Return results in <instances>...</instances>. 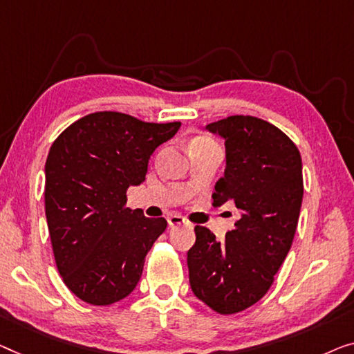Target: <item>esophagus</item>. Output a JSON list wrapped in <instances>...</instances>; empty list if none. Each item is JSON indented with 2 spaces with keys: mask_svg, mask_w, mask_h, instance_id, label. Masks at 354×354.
Masks as SVG:
<instances>
[{
  "mask_svg": "<svg viewBox=\"0 0 354 354\" xmlns=\"http://www.w3.org/2000/svg\"><path fill=\"white\" fill-rule=\"evenodd\" d=\"M168 224H170L171 227H178V225L186 224V219H184L183 216H179V214H171L170 218H168Z\"/></svg>",
  "mask_w": 354,
  "mask_h": 354,
  "instance_id": "34e87169",
  "label": "esophagus"
}]
</instances>
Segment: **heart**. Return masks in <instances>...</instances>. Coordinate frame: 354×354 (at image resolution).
<instances>
[{"mask_svg":"<svg viewBox=\"0 0 354 354\" xmlns=\"http://www.w3.org/2000/svg\"><path fill=\"white\" fill-rule=\"evenodd\" d=\"M194 141H208V143H214L213 140L208 138V136H198V138H195Z\"/></svg>","mask_w":354,"mask_h":354,"instance_id":"obj_1","label":"heart"}]
</instances>
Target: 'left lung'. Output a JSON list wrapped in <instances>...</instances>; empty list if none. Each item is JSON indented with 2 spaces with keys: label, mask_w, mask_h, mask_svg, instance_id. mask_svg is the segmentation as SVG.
Returning <instances> with one entry per match:
<instances>
[{
  "label": "left lung",
  "mask_w": 354,
  "mask_h": 354,
  "mask_svg": "<svg viewBox=\"0 0 354 354\" xmlns=\"http://www.w3.org/2000/svg\"><path fill=\"white\" fill-rule=\"evenodd\" d=\"M207 129L225 140L227 159L213 205L234 202L240 219L223 241L195 225L189 283L216 313L234 315L267 294L291 250L304 197L302 159L288 135L259 118L230 115Z\"/></svg>",
  "instance_id": "1"
}]
</instances>
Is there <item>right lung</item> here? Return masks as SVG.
<instances>
[{
  "mask_svg": "<svg viewBox=\"0 0 354 354\" xmlns=\"http://www.w3.org/2000/svg\"><path fill=\"white\" fill-rule=\"evenodd\" d=\"M179 127L98 111L52 143L46 160L47 227L63 283L84 302L111 305L138 284L147 251L167 221L130 209L127 189L145 181L152 152Z\"/></svg>",
  "mask_w": 354,
  "mask_h": 354,
  "instance_id": "1",
  "label": "right lung"
}]
</instances>
